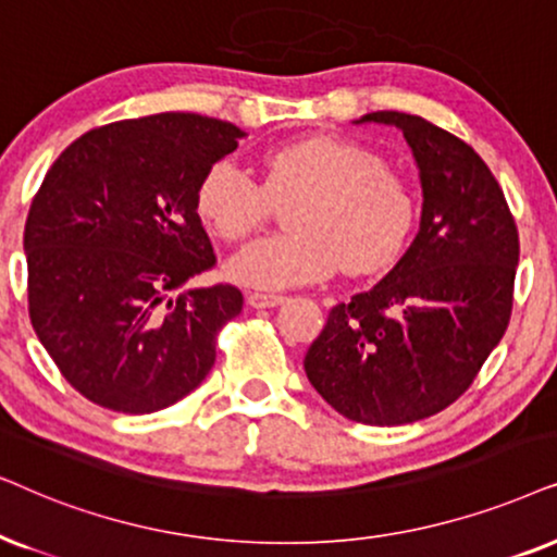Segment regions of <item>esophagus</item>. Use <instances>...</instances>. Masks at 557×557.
<instances>
[{
	"mask_svg": "<svg viewBox=\"0 0 557 557\" xmlns=\"http://www.w3.org/2000/svg\"><path fill=\"white\" fill-rule=\"evenodd\" d=\"M247 302H249L251 308H274V306H280V302H285V295L249 290L247 293Z\"/></svg>",
	"mask_w": 557,
	"mask_h": 557,
	"instance_id": "esophagus-1",
	"label": "esophagus"
}]
</instances>
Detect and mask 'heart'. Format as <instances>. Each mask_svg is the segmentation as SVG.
<instances>
[{"label":"heart","mask_w":557,"mask_h":557,"mask_svg":"<svg viewBox=\"0 0 557 557\" xmlns=\"http://www.w3.org/2000/svg\"><path fill=\"white\" fill-rule=\"evenodd\" d=\"M262 183L232 160L206 170L196 211L224 242H244L287 211L293 232L249 244L228 274L239 283L290 287L318 283L338 270L351 277L380 274L399 262L412 239L420 201L412 183L387 168L380 152L346 137L310 135L262 154Z\"/></svg>","instance_id":"b5f03b06"}]
</instances>
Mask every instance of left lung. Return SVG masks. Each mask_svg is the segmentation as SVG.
I'll use <instances>...</instances> for the list:
<instances>
[{
  "label": "left lung",
  "mask_w": 557,
  "mask_h": 557,
  "mask_svg": "<svg viewBox=\"0 0 557 557\" xmlns=\"http://www.w3.org/2000/svg\"><path fill=\"white\" fill-rule=\"evenodd\" d=\"M422 181L420 232L372 290L331 308L306 374L333 410L364 425H405L471 387L509 325L520 234L502 185L471 145L399 111Z\"/></svg>",
  "instance_id": "1"
}]
</instances>
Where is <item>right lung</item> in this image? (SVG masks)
Returning a JSON list of instances; mask_svg holds the SVG:
<instances>
[{"instance_id": "1", "label": "right lung", "mask_w": 557, "mask_h": 557, "mask_svg": "<svg viewBox=\"0 0 557 557\" xmlns=\"http://www.w3.org/2000/svg\"><path fill=\"white\" fill-rule=\"evenodd\" d=\"M239 137L234 124L181 111L111 122L65 147L35 193L29 321L94 405L158 412L211 372L244 295L228 283L185 290L216 267L196 190Z\"/></svg>"}]
</instances>
